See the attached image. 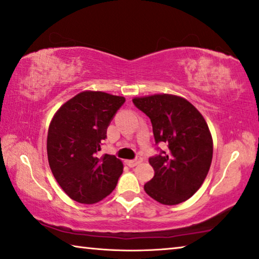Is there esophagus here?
Listing matches in <instances>:
<instances>
[{
  "label": "esophagus",
  "mask_w": 259,
  "mask_h": 259,
  "mask_svg": "<svg viewBox=\"0 0 259 259\" xmlns=\"http://www.w3.org/2000/svg\"><path fill=\"white\" fill-rule=\"evenodd\" d=\"M141 162H142V158H141V157H138V158H135V160H128V161H126L127 165H130L131 168H133V166L138 165L139 163H141Z\"/></svg>",
  "instance_id": "1"
}]
</instances>
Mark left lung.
<instances>
[{
	"mask_svg": "<svg viewBox=\"0 0 259 259\" xmlns=\"http://www.w3.org/2000/svg\"><path fill=\"white\" fill-rule=\"evenodd\" d=\"M134 105L149 117L156 143L166 152L149 158L154 177L145 191L163 205H177L197 192L207 176L213 157V140L207 122L185 98L169 94L133 98Z\"/></svg>",
	"mask_w": 259,
	"mask_h": 259,
	"instance_id": "left-lung-1",
	"label": "left lung"
}]
</instances>
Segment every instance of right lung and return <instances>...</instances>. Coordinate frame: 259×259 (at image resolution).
<instances>
[{"label":"right lung","instance_id":"1","mask_svg":"<svg viewBox=\"0 0 259 259\" xmlns=\"http://www.w3.org/2000/svg\"><path fill=\"white\" fill-rule=\"evenodd\" d=\"M125 103L121 96L82 91L54 114L47 134L52 174L67 196L81 204H95L112 192L122 174L114 155L97 156L106 130Z\"/></svg>","mask_w":259,"mask_h":259}]
</instances>
